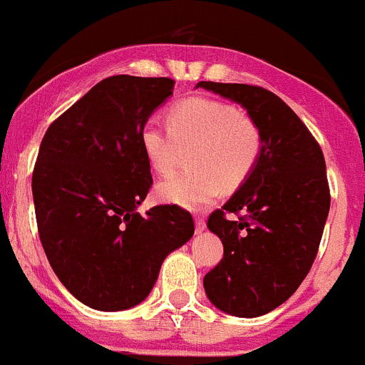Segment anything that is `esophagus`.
<instances>
[{
    "instance_id": "34e87169",
    "label": "esophagus",
    "mask_w": 365,
    "mask_h": 365,
    "mask_svg": "<svg viewBox=\"0 0 365 365\" xmlns=\"http://www.w3.org/2000/svg\"><path fill=\"white\" fill-rule=\"evenodd\" d=\"M195 224H196V233H202L205 230V220L204 217H196L195 218Z\"/></svg>"
}]
</instances>
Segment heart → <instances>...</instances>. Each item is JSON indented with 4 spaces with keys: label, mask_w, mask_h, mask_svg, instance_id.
I'll use <instances>...</instances> for the list:
<instances>
[{
    "label": "heart",
    "mask_w": 365,
    "mask_h": 365,
    "mask_svg": "<svg viewBox=\"0 0 365 365\" xmlns=\"http://www.w3.org/2000/svg\"><path fill=\"white\" fill-rule=\"evenodd\" d=\"M139 143L148 167L160 176L174 173L182 150H191L189 169L165 180L156 196L165 204L198 209L211 204L224 187L235 191L257 169L264 150L259 123L233 104L209 97H189L167 112V126L147 121Z\"/></svg>",
    "instance_id": "b5f03b06"
}]
</instances>
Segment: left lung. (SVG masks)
I'll use <instances>...</instances> for the list:
<instances>
[{
    "label": "left lung",
    "mask_w": 365,
    "mask_h": 365,
    "mask_svg": "<svg viewBox=\"0 0 365 365\" xmlns=\"http://www.w3.org/2000/svg\"><path fill=\"white\" fill-rule=\"evenodd\" d=\"M246 108L264 134V150L250 180L207 218L224 257L204 288L215 307L255 318L274 310L310 272L331 207L322 147L292 108L261 86L198 82ZM233 212L235 221L225 215Z\"/></svg>",
    "instance_id": "obj_1"
}]
</instances>
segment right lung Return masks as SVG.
Segmentation results:
<instances>
[{"instance_id": "right-lung-1", "label": "right lung", "mask_w": 365, "mask_h": 365, "mask_svg": "<svg viewBox=\"0 0 365 365\" xmlns=\"http://www.w3.org/2000/svg\"><path fill=\"white\" fill-rule=\"evenodd\" d=\"M173 88L167 77L104 78L51 123L40 143L38 235L60 283L95 310L141 303L163 259L195 233L180 205L138 213L152 187L139 132Z\"/></svg>"}]
</instances>
